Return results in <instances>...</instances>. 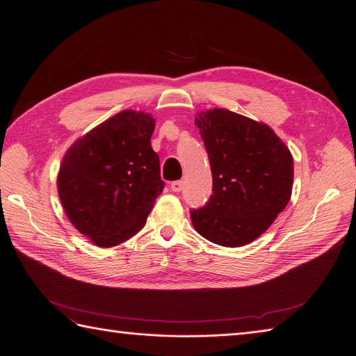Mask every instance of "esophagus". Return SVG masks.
<instances>
[{
  "label": "esophagus",
  "mask_w": 356,
  "mask_h": 356,
  "mask_svg": "<svg viewBox=\"0 0 356 356\" xmlns=\"http://www.w3.org/2000/svg\"><path fill=\"white\" fill-rule=\"evenodd\" d=\"M170 188H171V191H173V192H180L183 189V181L181 180H176V181L171 183Z\"/></svg>",
  "instance_id": "esophagus-1"
}]
</instances>
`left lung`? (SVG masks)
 <instances>
[{
    "mask_svg": "<svg viewBox=\"0 0 356 356\" xmlns=\"http://www.w3.org/2000/svg\"><path fill=\"white\" fill-rule=\"evenodd\" d=\"M195 124L211 165L213 195L192 209V225L221 246L251 243L291 201L292 154L270 126L229 110L202 111Z\"/></svg>",
    "mask_w": 356,
    "mask_h": 356,
    "instance_id": "8db88e82",
    "label": "left lung"
}]
</instances>
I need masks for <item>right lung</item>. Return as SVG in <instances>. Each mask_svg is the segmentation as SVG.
I'll return each mask as SVG.
<instances>
[{"label":"right lung","mask_w":356,"mask_h":356,"mask_svg":"<svg viewBox=\"0 0 356 356\" xmlns=\"http://www.w3.org/2000/svg\"><path fill=\"white\" fill-rule=\"evenodd\" d=\"M152 115L124 110L79 138L63 158L60 201L72 225L97 246L135 236L163 192Z\"/></svg>","instance_id":"1"}]
</instances>
